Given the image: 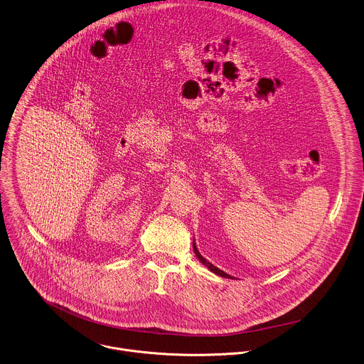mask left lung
Wrapping results in <instances>:
<instances>
[{
  "label": "left lung",
  "mask_w": 364,
  "mask_h": 364,
  "mask_svg": "<svg viewBox=\"0 0 364 364\" xmlns=\"http://www.w3.org/2000/svg\"><path fill=\"white\" fill-rule=\"evenodd\" d=\"M193 247H194V252H196V256L198 257V260L205 266V267H208V270H211L213 273H215V274H218L220 277H225V279H232V276H229L228 273H225V272H222V270H219L218 267H215L213 263H210L205 257H203L201 256V253L198 252V249H197V246H196V243H193Z\"/></svg>",
  "instance_id": "left-lung-1"
}]
</instances>
